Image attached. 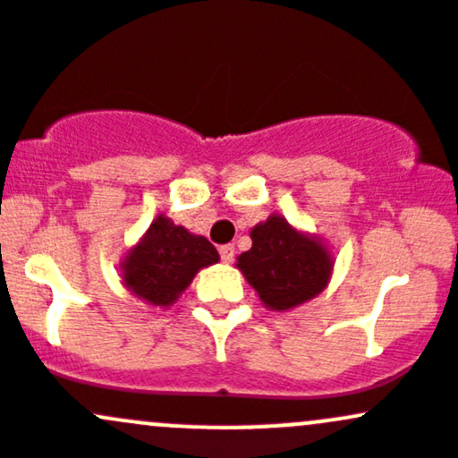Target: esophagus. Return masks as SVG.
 <instances>
[{"label": "esophagus", "instance_id": "obj_1", "mask_svg": "<svg viewBox=\"0 0 458 458\" xmlns=\"http://www.w3.org/2000/svg\"><path fill=\"white\" fill-rule=\"evenodd\" d=\"M218 251H220V258H223V262H231V260H233V256H235L233 244H223V247H220Z\"/></svg>", "mask_w": 458, "mask_h": 458}]
</instances>
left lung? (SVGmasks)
Masks as SVG:
<instances>
[{
  "label": "left lung",
  "instance_id": "obj_1",
  "mask_svg": "<svg viewBox=\"0 0 458 458\" xmlns=\"http://www.w3.org/2000/svg\"><path fill=\"white\" fill-rule=\"evenodd\" d=\"M251 249L240 253L238 268L264 306L289 310L327 289L333 258L318 235L293 229L280 214L251 229Z\"/></svg>",
  "mask_w": 458,
  "mask_h": 458
}]
</instances>
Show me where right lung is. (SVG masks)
Returning a JSON list of instances; mask_svg holds the SVG:
<instances>
[{"mask_svg":"<svg viewBox=\"0 0 458 458\" xmlns=\"http://www.w3.org/2000/svg\"><path fill=\"white\" fill-rule=\"evenodd\" d=\"M220 260L214 244L158 216L136 247L127 251L123 284L139 300L172 306L200 268Z\"/></svg>","mask_w":458,"mask_h":458,"instance_id":"obj_1","label":"right lung"}]
</instances>
